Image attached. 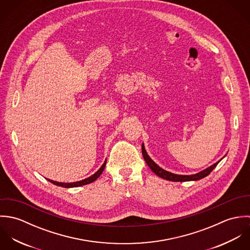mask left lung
<instances>
[{
    "instance_id": "obj_1",
    "label": "left lung",
    "mask_w": 250,
    "mask_h": 250,
    "mask_svg": "<svg viewBox=\"0 0 250 250\" xmlns=\"http://www.w3.org/2000/svg\"><path fill=\"white\" fill-rule=\"evenodd\" d=\"M142 152H143V158L147 164V166L151 168V170L156 174L158 175L159 177L161 178L166 179V180H168V181H173V182H187V181H197V180H200V179L204 178L206 176H208L214 169V167L217 166V164L219 163L216 162L215 164H214L213 166H211L210 167L196 173V174H193V175H178V174H174V173H171V172H168L165 169H163L162 167H160L157 164H155L151 158L148 156L145 148H144V145H142Z\"/></svg>"
}]
</instances>
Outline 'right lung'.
I'll use <instances>...</instances> for the list:
<instances>
[{
	"instance_id": "right-lung-1",
	"label": "right lung",
	"mask_w": 250,
	"mask_h": 250,
	"mask_svg": "<svg viewBox=\"0 0 250 250\" xmlns=\"http://www.w3.org/2000/svg\"><path fill=\"white\" fill-rule=\"evenodd\" d=\"M106 162H107V161H105V163L103 164V166H102V167L99 168V170L96 171L93 175H91V176L88 177V178L83 179V180H82V181L73 182V183H60V182H56V181H53V180H50V179H47V180H48L49 182H51L52 184H54V185H56V186L62 187V188H76V187H81V186H83V185H87V184H90V183L94 182L96 179L98 178V177L102 174V172H103V170H104V168H105V167H106Z\"/></svg>"
}]
</instances>
